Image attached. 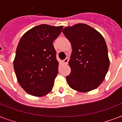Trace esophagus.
<instances>
[{
	"mask_svg": "<svg viewBox=\"0 0 122 122\" xmlns=\"http://www.w3.org/2000/svg\"><path fill=\"white\" fill-rule=\"evenodd\" d=\"M68 61H69V58L68 57H66V59L63 60V63H64V64H65V65H66V64H68Z\"/></svg>",
	"mask_w": 122,
	"mask_h": 122,
	"instance_id": "1",
	"label": "esophagus"
}]
</instances>
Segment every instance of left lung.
Here are the masks:
<instances>
[{"label": "left lung", "instance_id": "1", "mask_svg": "<svg viewBox=\"0 0 122 122\" xmlns=\"http://www.w3.org/2000/svg\"><path fill=\"white\" fill-rule=\"evenodd\" d=\"M63 33L72 47L69 61L71 73L66 76L69 86L80 92L97 88L110 66L108 47L102 35L83 23L65 28Z\"/></svg>", "mask_w": 122, "mask_h": 122}]
</instances>
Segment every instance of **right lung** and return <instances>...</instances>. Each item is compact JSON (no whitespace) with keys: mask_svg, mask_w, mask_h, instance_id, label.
<instances>
[{"mask_svg":"<svg viewBox=\"0 0 122 122\" xmlns=\"http://www.w3.org/2000/svg\"><path fill=\"white\" fill-rule=\"evenodd\" d=\"M63 28L42 24L29 30L20 39L14 71L21 87L31 96H43L52 89L59 66L53 41Z\"/></svg>","mask_w":122,"mask_h":122,"instance_id":"1","label":"right lung"}]
</instances>
